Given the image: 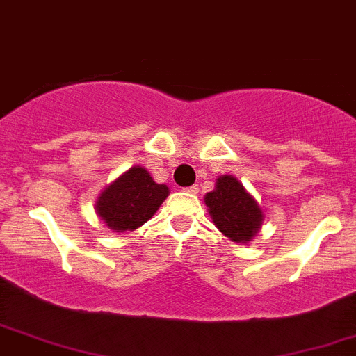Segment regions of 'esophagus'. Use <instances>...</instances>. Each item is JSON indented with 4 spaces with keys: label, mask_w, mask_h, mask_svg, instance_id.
Segmentation results:
<instances>
[{
    "label": "esophagus",
    "mask_w": 356,
    "mask_h": 356,
    "mask_svg": "<svg viewBox=\"0 0 356 356\" xmlns=\"http://www.w3.org/2000/svg\"><path fill=\"white\" fill-rule=\"evenodd\" d=\"M184 191H187V193H191V194H197V193H199V186H197V184L189 186V187H186Z\"/></svg>",
    "instance_id": "esophagus-1"
}]
</instances>
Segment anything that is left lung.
<instances>
[{
    "label": "left lung",
    "instance_id": "obj_1",
    "mask_svg": "<svg viewBox=\"0 0 356 356\" xmlns=\"http://www.w3.org/2000/svg\"><path fill=\"white\" fill-rule=\"evenodd\" d=\"M206 206L218 229L233 241H250L261 225V211L245 187L232 175L218 179L216 189L206 194Z\"/></svg>",
    "mask_w": 356,
    "mask_h": 356
}]
</instances>
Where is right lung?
<instances>
[{
	"mask_svg": "<svg viewBox=\"0 0 356 356\" xmlns=\"http://www.w3.org/2000/svg\"><path fill=\"white\" fill-rule=\"evenodd\" d=\"M167 194V186L157 184L143 167H134L101 194L97 214L111 229L134 232L154 216Z\"/></svg>",
	"mask_w": 356,
	"mask_h": 356,
	"instance_id": "obj_1",
	"label": "right lung"
}]
</instances>
